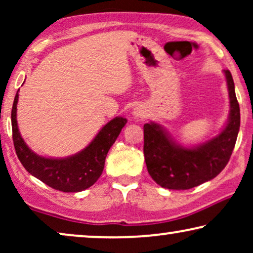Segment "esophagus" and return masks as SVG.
I'll return each instance as SVG.
<instances>
[{
  "label": "esophagus",
  "mask_w": 253,
  "mask_h": 253,
  "mask_svg": "<svg viewBox=\"0 0 253 253\" xmlns=\"http://www.w3.org/2000/svg\"><path fill=\"white\" fill-rule=\"evenodd\" d=\"M132 115L134 116V119L143 120V119H145V117L147 116V112H146V109H145L143 106L138 105V106H134L133 107Z\"/></svg>",
  "instance_id": "1"
}]
</instances>
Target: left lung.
<instances>
[{
  "label": "left lung",
  "mask_w": 253,
  "mask_h": 253,
  "mask_svg": "<svg viewBox=\"0 0 253 253\" xmlns=\"http://www.w3.org/2000/svg\"><path fill=\"white\" fill-rule=\"evenodd\" d=\"M229 93L228 121L217 136L192 147L182 146L160 124L144 126V155L148 174L162 188L188 190L215 177L229 161L240 131L241 114L229 70H224Z\"/></svg>",
  "instance_id": "1"
}]
</instances>
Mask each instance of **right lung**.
<instances>
[{
	"mask_svg": "<svg viewBox=\"0 0 253 253\" xmlns=\"http://www.w3.org/2000/svg\"><path fill=\"white\" fill-rule=\"evenodd\" d=\"M18 91L11 110L12 139L19 161L31 175L58 191L79 192L92 186L101 176L109 148L115 143L126 119L117 116L101 127L91 143L67 158H46L27 146L17 124Z\"/></svg>",
	"mask_w": 253,
	"mask_h": 253,
	"instance_id": "1",
	"label": "right lung"
}]
</instances>
